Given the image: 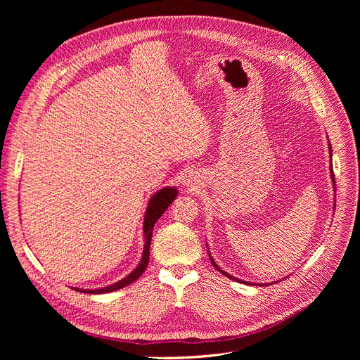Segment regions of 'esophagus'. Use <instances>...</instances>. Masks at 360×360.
<instances>
[{
	"label": "esophagus",
	"instance_id": "1",
	"mask_svg": "<svg viewBox=\"0 0 360 360\" xmlns=\"http://www.w3.org/2000/svg\"><path fill=\"white\" fill-rule=\"evenodd\" d=\"M184 184H185L186 186H193V185H195V181H194L193 176H186V178L184 179Z\"/></svg>",
	"mask_w": 360,
	"mask_h": 360
}]
</instances>
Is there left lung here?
Masks as SVG:
<instances>
[{
  "label": "left lung",
  "instance_id": "8db88e82",
  "mask_svg": "<svg viewBox=\"0 0 360 360\" xmlns=\"http://www.w3.org/2000/svg\"><path fill=\"white\" fill-rule=\"evenodd\" d=\"M330 155H331V146H330ZM331 176H333V182H335V181H334V175H333V174H331ZM209 255H210V254H209ZM210 259H212V262H213V266H214V267H216V269H217V271H220V273H221V274H224V276H226V277H229V278H233V280H236V281H239V283H242V280H238V278H235V277H233V276H231V274H228V273H224V271H223V270H221V269H220V267H217V264H216V262H214V259H213V258H212V257H210Z\"/></svg>",
  "mask_w": 360,
  "mask_h": 360
}]
</instances>
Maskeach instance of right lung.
Segmentation results:
<instances>
[{
	"label": "right lung",
	"instance_id": "add662e5",
	"mask_svg": "<svg viewBox=\"0 0 360 360\" xmlns=\"http://www.w3.org/2000/svg\"><path fill=\"white\" fill-rule=\"evenodd\" d=\"M178 191L175 188H163V190L158 191L153 197H151L147 210H146V217H144V251H143V257L141 261L139 264V267L129 273L125 278L113 283V285L103 288V289H94V290H86V289H75L77 292L82 293H90V295H98V293H108V292H115L120 290L128 285H131L132 281H136L143 271L146 270L147 264H148V255H150V243H151V235H153V228L156 221L162 217V214L166 212L167 207L172 204V201L176 198Z\"/></svg>",
	"mask_w": 360,
	"mask_h": 360
}]
</instances>
